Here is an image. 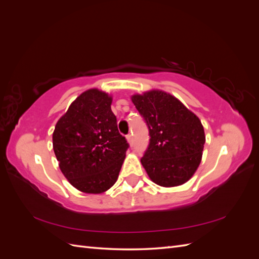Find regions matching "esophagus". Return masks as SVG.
I'll return each instance as SVG.
<instances>
[{
	"instance_id": "1",
	"label": "esophagus",
	"mask_w": 259,
	"mask_h": 259,
	"mask_svg": "<svg viewBox=\"0 0 259 259\" xmlns=\"http://www.w3.org/2000/svg\"><path fill=\"white\" fill-rule=\"evenodd\" d=\"M126 139H127L128 144L132 146V145H133V136H132V135H127V136H126Z\"/></svg>"
}]
</instances>
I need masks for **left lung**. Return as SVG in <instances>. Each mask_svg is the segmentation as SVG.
Returning <instances> with one entry per match:
<instances>
[{"instance_id":"left-lung-1","label":"left lung","mask_w":259,"mask_h":259,"mask_svg":"<svg viewBox=\"0 0 259 259\" xmlns=\"http://www.w3.org/2000/svg\"><path fill=\"white\" fill-rule=\"evenodd\" d=\"M132 101L147 123L150 136L140 160L148 176L162 187L188 182L200 165L205 144L199 117L162 91L133 95Z\"/></svg>"}]
</instances>
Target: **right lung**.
Wrapping results in <instances>:
<instances>
[{"label": "right lung", "mask_w": 259, "mask_h": 259, "mask_svg": "<svg viewBox=\"0 0 259 259\" xmlns=\"http://www.w3.org/2000/svg\"><path fill=\"white\" fill-rule=\"evenodd\" d=\"M112 97L97 89L82 93L58 120L53 148L62 174L77 190L105 192L115 184L128 144L116 125Z\"/></svg>", "instance_id": "obj_1"}]
</instances>
